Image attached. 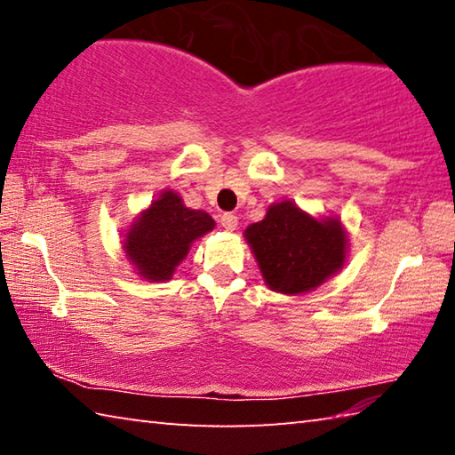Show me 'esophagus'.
I'll list each match as a JSON object with an SVG mask.
<instances>
[{
	"mask_svg": "<svg viewBox=\"0 0 455 455\" xmlns=\"http://www.w3.org/2000/svg\"><path fill=\"white\" fill-rule=\"evenodd\" d=\"M236 225H238V219L235 217L233 212H225V214H222V217H220V227L225 228V230H235Z\"/></svg>",
	"mask_w": 455,
	"mask_h": 455,
	"instance_id": "esophagus-1",
	"label": "esophagus"
}]
</instances>
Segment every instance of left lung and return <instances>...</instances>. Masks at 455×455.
Wrapping results in <instances>:
<instances>
[{"instance_id":"obj_1","label":"left lung","mask_w":455,"mask_h":455,"mask_svg":"<svg viewBox=\"0 0 455 455\" xmlns=\"http://www.w3.org/2000/svg\"><path fill=\"white\" fill-rule=\"evenodd\" d=\"M268 289L295 295L329 279L345 263L347 236L337 219L317 220L295 204H273L244 230Z\"/></svg>"}]
</instances>
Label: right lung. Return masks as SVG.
Segmentation results:
<instances>
[{"instance_id": "obj_1", "label": "right lung", "mask_w": 455, "mask_h": 455, "mask_svg": "<svg viewBox=\"0 0 455 455\" xmlns=\"http://www.w3.org/2000/svg\"><path fill=\"white\" fill-rule=\"evenodd\" d=\"M212 228L211 214L187 209L179 195L166 190L130 228L124 249L142 276L166 281L187 257L190 243Z\"/></svg>"}]
</instances>
